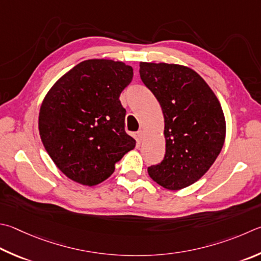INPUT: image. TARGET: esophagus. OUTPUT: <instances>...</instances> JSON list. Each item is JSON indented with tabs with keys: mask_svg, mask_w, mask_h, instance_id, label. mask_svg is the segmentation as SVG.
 <instances>
[{
	"mask_svg": "<svg viewBox=\"0 0 261 261\" xmlns=\"http://www.w3.org/2000/svg\"><path fill=\"white\" fill-rule=\"evenodd\" d=\"M137 136H138V138L141 140L144 138V131L143 130H139L138 132H137Z\"/></svg>",
	"mask_w": 261,
	"mask_h": 261,
	"instance_id": "1",
	"label": "esophagus"
}]
</instances>
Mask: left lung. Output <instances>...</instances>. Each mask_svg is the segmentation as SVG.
<instances>
[{
  "instance_id": "obj_1",
  "label": "left lung",
  "mask_w": 261,
  "mask_h": 261,
  "mask_svg": "<svg viewBox=\"0 0 261 261\" xmlns=\"http://www.w3.org/2000/svg\"><path fill=\"white\" fill-rule=\"evenodd\" d=\"M140 79L164 116L165 155L147 171L161 186L178 191L201 179L225 143L226 121L219 100L195 70L165 63H140Z\"/></svg>"
}]
</instances>
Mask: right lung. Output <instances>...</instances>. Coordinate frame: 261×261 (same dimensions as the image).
<instances>
[{
    "mask_svg": "<svg viewBox=\"0 0 261 261\" xmlns=\"http://www.w3.org/2000/svg\"><path fill=\"white\" fill-rule=\"evenodd\" d=\"M132 77L134 69L122 61L89 59L63 75L46 93L39 114L41 140L69 179L85 186L100 184L135 148L118 99Z\"/></svg>",
    "mask_w": 261,
    "mask_h": 261,
    "instance_id": "right-lung-1",
    "label": "right lung"
}]
</instances>
